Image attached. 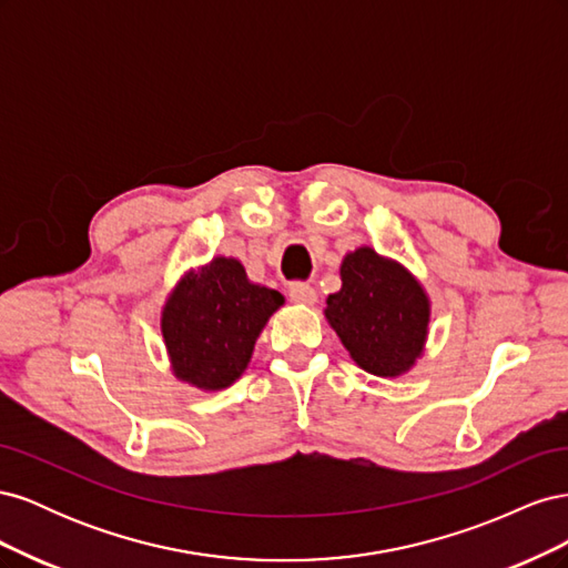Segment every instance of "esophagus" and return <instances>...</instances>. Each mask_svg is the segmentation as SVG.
Listing matches in <instances>:
<instances>
[{
	"instance_id": "34e87169",
	"label": "esophagus",
	"mask_w": 568,
	"mask_h": 568,
	"mask_svg": "<svg viewBox=\"0 0 568 568\" xmlns=\"http://www.w3.org/2000/svg\"><path fill=\"white\" fill-rule=\"evenodd\" d=\"M288 298L298 303V305H315L317 303V291L311 284L296 282V284L288 286Z\"/></svg>"
}]
</instances>
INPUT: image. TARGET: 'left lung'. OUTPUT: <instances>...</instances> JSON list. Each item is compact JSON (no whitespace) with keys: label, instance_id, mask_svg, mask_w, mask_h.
Segmentation results:
<instances>
[{"label":"left lung","instance_id":"obj_1","mask_svg":"<svg viewBox=\"0 0 568 568\" xmlns=\"http://www.w3.org/2000/svg\"><path fill=\"white\" fill-rule=\"evenodd\" d=\"M324 317L357 367L400 376L424 353L432 303L400 263L359 246L343 257L341 291L326 298Z\"/></svg>","mask_w":568,"mask_h":568}]
</instances>
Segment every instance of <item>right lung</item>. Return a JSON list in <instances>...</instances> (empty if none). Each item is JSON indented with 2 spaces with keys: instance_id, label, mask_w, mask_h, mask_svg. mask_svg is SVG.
Wrapping results in <instances>:
<instances>
[{
  "instance_id": "right-lung-1",
  "label": "right lung",
  "mask_w": 568,
  "mask_h": 568,
  "mask_svg": "<svg viewBox=\"0 0 568 568\" xmlns=\"http://www.w3.org/2000/svg\"><path fill=\"white\" fill-rule=\"evenodd\" d=\"M280 291L253 284L236 257H213L186 272L168 296L161 332L173 374L201 390L232 386L251 363Z\"/></svg>"
}]
</instances>
